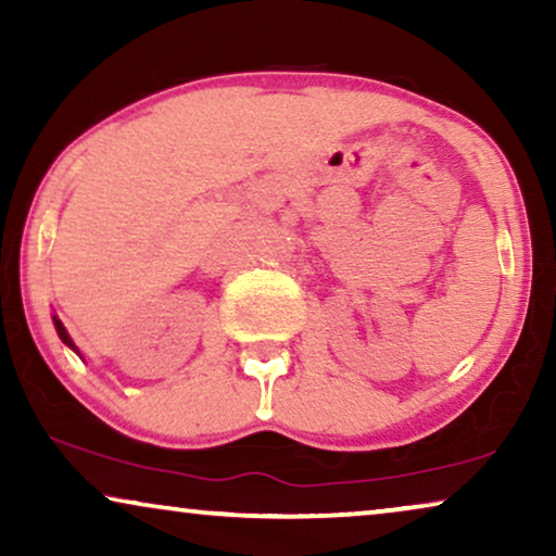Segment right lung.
I'll return each instance as SVG.
<instances>
[{
	"instance_id": "right-lung-1",
	"label": "right lung",
	"mask_w": 556,
	"mask_h": 556,
	"mask_svg": "<svg viewBox=\"0 0 556 556\" xmlns=\"http://www.w3.org/2000/svg\"><path fill=\"white\" fill-rule=\"evenodd\" d=\"M52 321H55L58 337H60V339H63V344H67V346H71V349H73V352H78V349H75V344H73V339H71V337H67V331H65V326H63V321H60V318H58V316H52Z\"/></svg>"
}]
</instances>
